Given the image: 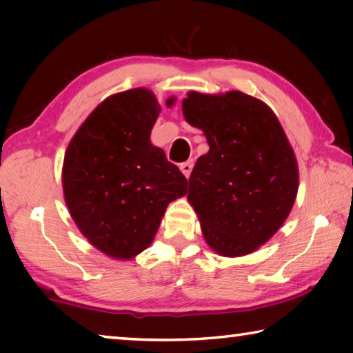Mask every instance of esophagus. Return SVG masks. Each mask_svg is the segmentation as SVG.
I'll list each match as a JSON object with an SVG mask.
<instances>
[{
    "label": "esophagus",
    "instance_id": "34e87169",
    "mask_svg": "<svg viewBox=\"0 0 353 353\" xmlns=\"http://www.w3.org/2000/svg\"><path fill=\"white\" fill-rule=\"evenodd\" d=\"M191 170H193V160H187V162L181 163V171L183 172L185 177H190Z\"/></svg>",
    "mask_w": 353,
    "mask_h": 353
}]
</instances>
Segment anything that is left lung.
Returning a JSON list of instances; mask_svg holds the SVG:
<instances>
[{
  "label": "left lung",
  "instance_id": "8db88e82",
  "mask_svg": "<svg viewBox=\"0 0 353 353\" xmlns=\"http://www.w3.org/2000/svg\"><path fill=\"white\" fill-rule=\"evenodd\" d=\"M182 110L210 146L188 179L202 234L219 255L250 254L280 229L297 194V163L283 129L270 107L241 92H191Z\"/></svg>",
  "mask_w": 353,
  "mask_h": 353
}]
</instances>
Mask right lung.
Segmentation results:
<instances>
[{"label": "right lung", "mask_w": 353, "mask_h": 353, "mask_svg": "<svg viewBox=\"0 0 353 353\" xmlns=\"http://www.w3.org/2000/svg\"><path fill=\"white\" fill-rule=\"evenodd\" d=\"M159 112L146 88L113 94L83 121L65 154L63 194L71 216L83 236L113 259H132L146 249L165 208L187 193V179L149 140Z\"/></svg>", "instance_id": "add662e5"}]
</instances>
